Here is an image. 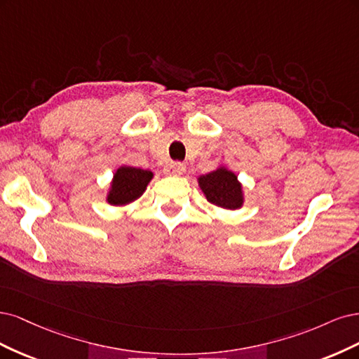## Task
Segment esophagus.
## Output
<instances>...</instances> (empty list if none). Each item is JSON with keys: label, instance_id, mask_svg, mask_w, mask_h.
Instances as JSON below:
<instances>
[{"label": "esophagus", "instance_id": "1", "mask_svg": "<svg viewBox=\"0 0 359 359\" xmlns=\"http://www.w3.org/2000/svg\"><path fill=\"white\" fill-rule=\"evenodd\" d=\"M164 171H165V175H168V176H180V175H183V171H184V164L177 163V161H171V163H168L165 165Z\"/></svg>", "mask_w": 359, "mask_h": 359}]
</instances>
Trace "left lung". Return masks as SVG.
Here are the masks:
<instances>
[{
    "mask_svg": "<svg viewBox=\"0 0 359 359\" xmlns=\"http://www.w3.org/2000/svg\"><path fill=\"white\" fill-rule=\"evenodd\" d=\"M205 198L212 204L234 210L241 207L243 195L237 176L225 168H217L198 179Z\"/></svg>",
    "mask_w": 359,
    "mask_h": 359,
    "instance_id": "obj_1",
    "label": "left lung"
}]
</instances>
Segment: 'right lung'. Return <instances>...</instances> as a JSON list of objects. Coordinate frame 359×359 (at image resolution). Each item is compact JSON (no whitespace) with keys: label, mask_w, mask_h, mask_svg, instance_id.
I'll list each match as a JSON object with an SVG mask.
<instances>
[{"label":"right lung","mask_w":359,"mask_h":359,"mask_svg":"<svg viewBox=\"0 0 359 359\" xmlns=\"http://www.w3.org/2000/svg\"><path fill=\"white\" fill-rule=\"evenodd\" d=\"M152 177V171L135 167H121L113 177L107 201L113 205H123L137 200L144 192Z\"/></svg>","instance_id":"add662e5"}]
</instances>
